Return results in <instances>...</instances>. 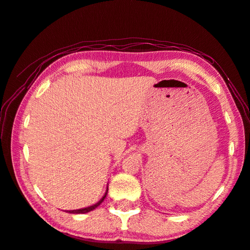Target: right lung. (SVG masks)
Masks as SVG:
<instances>
[{
  "instance_id": "add662e5",
  "label": "right lung",
  "mask_w": 250,
  "mask_h": 250,
  "mask_svg": "<svg viewBox=\"0 0 250 250\" xmlns=\"http://www.w3.org/2000/svg\"><path fill=\"white\" fill-rule=\"evenodd\" d=\"M107 190H109V187H106V190H105V194L103 195V197L102 198L99 200L97 204H95V205H92V206H90V207H87V208H83V209H76V210H67L66 212H68V213H75V214H83V213H87V212H90V211H92V210H95L97 207L99 206V205H101L102 202H103V200H104V198L106 197V195H107Z\"/></svg>"
}]
</instances>
